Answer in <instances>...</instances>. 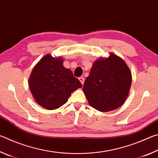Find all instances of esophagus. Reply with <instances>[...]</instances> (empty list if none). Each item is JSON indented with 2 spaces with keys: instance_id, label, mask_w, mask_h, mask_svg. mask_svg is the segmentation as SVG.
<instances>
[{
  "instance_id": "esophagus-1",
  "label": "esophagus",
  "mask_w": 158,
  "mask_h": 158,
  "mask_svg": "<svg viewBox=\"0 0 158 158\" xmlns=\"http://www.w3.org/2000/svg\"><path fill=\"white\" fill-rule=\"evenodd\" d=\"M79 80L80 81V82L81 83V84H82V85H84V77H79Z\"/></svg>"
}]
</instances>
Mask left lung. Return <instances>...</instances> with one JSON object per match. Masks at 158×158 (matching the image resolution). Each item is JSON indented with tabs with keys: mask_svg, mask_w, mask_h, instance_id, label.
I'll return each instance as SVG.
<instances>
[{
	"mask_svg": "<svg viewBox=\"0 0 158 158\" xmlns=\"http://www.w3.org/2000/svg\"><path fill=\"white\" fill-rule=\"evenodd\" d=\"M132 84V73L121 58L113 53L93 63L83 90L89 105L102 112L116 109L126 100Z\"/></svg>",
	"mask_w": 158,
	"mask_h": 158,
	"instance_id": "1",
	"label": "left lung"
}]
</instances>
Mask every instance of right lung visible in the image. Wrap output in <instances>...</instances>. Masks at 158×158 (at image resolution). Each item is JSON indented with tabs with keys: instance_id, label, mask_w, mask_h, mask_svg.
I'll list each match as a JSON object with an SVG mask.
<instances>
[{
	"instance_id": "1",
	"label": "right lung",
	"mask_w": 158,
	"mask_h": 158,
	"mask_svg": "<svg viewBox=\"0 0 158 158\" xmlns=\"http://www.w3.org/2000/svg\"><path fill=\"white\" fill-rule=\"evenodd\" d=\"M64 59L45 55L34 66L28 85L35 101L48 110L63 106L74 90L81 88L70 69L63 66Z\"/></svg>"
}]
</instances>
